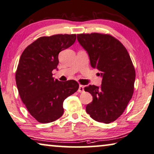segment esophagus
<instances>
[{
	"label": "esophagus",
	"instance_id": "obj_1",
	"mask_svg": "<svg viewBox=\"0 0 154 154\" xmlns=\"http://www.w3.org/2000/svg\"><path fill=\"white\" fill-rule=\"evenodd\" d=\"M84 86H82V85H79V88H78V92H79V93H82V92H83L84 91Z\"/></svg>",
	"mask_w": 154,
	"mask_h": 154
}]
</instances>
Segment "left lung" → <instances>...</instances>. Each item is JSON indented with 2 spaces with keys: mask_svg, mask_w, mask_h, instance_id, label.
<instances>
[{
  "mask_svg": "<svg viewBox=\"0 0 154 154\" xmlns=\"http://www.w3.org/2000/svg\"><path fill=\"white\" fill-rule=\"evenodd\" d=\"M77 40L87 51L91 66L103 77L100 86L84 88L93 96L86 112L95 121L109 123L119 117L133 96L135 70L120 41L108 34H78Z\"/></svg>",
  "mask_w": 154,
  "mask_h": 154,
  "instance_id": "left-lung-1",
  "label": "left lung"
}]
</instances>
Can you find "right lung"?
Wrapping results in <instances>:
<instances>
[{
  "instance_id": "1",
  "label": "right lung",
  "mask_w": 154,
  "mask_h": 154,
  "mask_svg": "<svg viewBox=\"0 0 154 154\" xmlns=\"http://www.w3.org/2000/svg\"><path fill=\"white\" fill-rule=\"evenodd\" d=\"M75 34L40 37L21 54L15 74L19 94L31 115L38 122L57 120L63 114L64 100L79 88L75 80L60 82L53 77L58 54L74 44Z\"/></svg>"
}]
</instances>
